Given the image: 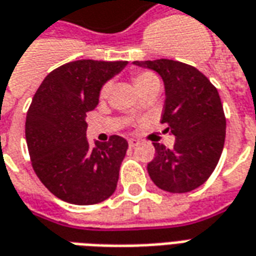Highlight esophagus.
<instances>
[{
    "label": "esophagus",
    "instance_id": "1",
    "mask_svg": "<svg viewBox=\"0 0 256 256\" xmlns=\"http://www.w3.org/2000/svg\"><path fill=\"white\" fill-rule=\"evenodd\" d=\"M138 146V140L137 138H128V146Z\"/></svg>",
    "mask_w": 256,
    "mask_h": 256
}]
</instances>
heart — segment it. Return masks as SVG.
Returning <instances> with one entry per match:
<instances>
[{
  "mask_svg": "<svg viewBox=\"0 0 256 256\" xmlns=\"http://www.w3.org/2000/svg\"><path fill=\"white\" fill-rule=\"evenodd\" d=\"M133 82L134 86L137 87V90L142 91L146 87L151 84H159V78H156V74L152 72H148V70H138V72L133 73ZM110 88H112V84L110 82L105 83V84L101 87L100 90V100H106L108 96H110Z\"/></svg>",
  "mask_w": 256,
  "mask_h": 256,
  "instance_id": "1",
  "label": "heart"
}]
</instances>
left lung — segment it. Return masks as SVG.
<instances>
[{
  "label": "left lung",
  "instance_id": "1",
  "mask_svg": "<svg viewBox=\"0 0 256 256\" xmlns=\"http://www.w3.org/2000/svg\"><path fill=\"white\" fill-rule=\"evenodd\" d=\"M164 78L166 100L160 123L174 137L173 148L152 142L155 156L146 169L160 190L188 192L202 186L219 162L226 116L216 87L196 68L178 60H136Z\"/></svg>",
  "mask_w": 256,
  "mask_h": 256
}]
</instances>
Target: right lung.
Returning a JSON list of instances; mask_svg holds the SVG:
<instances>
[{
	"instance_id": "1",
	"label": "right lung",
	"mask_w": 256,
	"mask_h": 256,
	"mask_svg": "<svg viewBox=\"0 0 256 256\" xmlns=\"http://www.w3.org/2000/svg\"><path fill=\"white\" fill-rule=\"evenodd\" d=\"M126 60H80L54 69L36 91L26 115V141L37 178L54 196L74 205H94L116 190L128 141L110 136L90 146L86 116L102 84Z\"/></svg>"
}]
</instances>
